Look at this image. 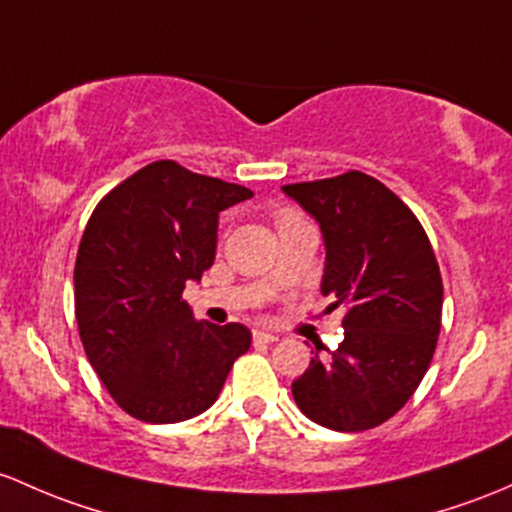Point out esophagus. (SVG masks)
Masks as SVG:
<instances>
[{
	"label": "esophagus",
	"mask_w": 512,
	"mask_h": 512,
	"mask_svg": "<svg viewBox=\"0 0 512 512\" xmlns=\"http://www.w3.org/2000/svg\"><path fill=\"white\" fill-rule=\"evenodd\" d=\"M252 338H255V343H274V341H277V336H274L272 331H265V328H255V331H252Z\"/></svg>",
	"instance_id": "34e87169"
}]
</instances>
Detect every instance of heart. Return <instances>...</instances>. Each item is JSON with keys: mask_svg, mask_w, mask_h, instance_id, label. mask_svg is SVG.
Returning a JSON list of instances; mask_svg holds the SVG:
<instances>
[{"mask_svg": "<svg viewBox=\"0 0 512 512\" xmlns=\"http://www.w3.org/2000/svg\"><path fill=\"white\" fill-rule=\"evenodd\" d=\"M301 218V215L297 211H292V208H282V211H277V215H274V220H277V228L279 225L289 223V220H297Z\"/></svg>", "mask_w": 512, "mask_h": 512, "instance_id": "1", "label": "heart"}]
</instances>
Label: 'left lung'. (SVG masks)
Returning a JSON list of instances; mask_svg holds the SVG:
<instances>
[{
    "instance_id": "left-lung-1",
    "label": "left lung",
    "mask_w": 512,
    "mask_h": 512,
    "mask_svg": "<svg viewBox=\"0 0 512 512\" xmlns=\"http://www.w3.org/2000/svg\"><path fill=\"white\" fill-rule=\"evenodd\" d=\"M319 220L321 294L346 306L343 341L292 383L299 410L336 432H365L405 407L441 328L439 262L407 203L363 171L282 186Z\"/></svg>"
}]
</instances>
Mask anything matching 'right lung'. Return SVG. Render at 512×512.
<instances>
[{
	"instance_id": "right-lung-1",
	"label": "right lung",
	"mask_w": 512,
	"mask_h": 512,
	"mask_svg": "<svg viewBox=\"0 0 512 512\" xmlns=\"http://www.w3.org/2000/svg\"><path fill=\"white\" fill-rule=\"evenodd\" d=\"M250 196L161 159L90 215L75 257V321L90 365L129 417L171 424L206 412L250 348L245 326L196 321L181 299L213 265L218 213Z\"/></svg>"
}]
</instances>
